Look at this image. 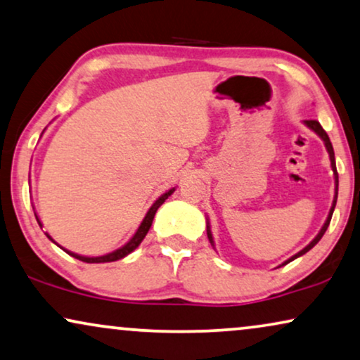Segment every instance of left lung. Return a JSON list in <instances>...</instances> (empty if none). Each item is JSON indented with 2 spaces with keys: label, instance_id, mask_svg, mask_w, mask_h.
Here are the masks:
<instances>
[{
  "label": "left lung",
  "instance_id": "8db88e82",
  "mask_svg": "<svg viewBox=\"0 0 360 360\" xmlns=\"http://www.w3.org/2000/svg\"><path fill=\"white\" fill-rule=\"evenodd\" d=\"M306 124H308V127L311 128V130H313L314 133H318V135L323 138V141H324V145H326V150H328V153H329V160H330V167H333V171H334V177H336V195H334V202H333V207H330V210H329V215H328V219H326V222H324V225H323V229H321V232L318 233V236L314 237V240L309 243L308 247H304L303 250L301 252H298L296 253L295 257H291L288 262H285L283 265H286V263H290V262H293L295 258H298V257H301V255H304L306 252H309L311 248H313L316 243H318L319 240H321V237L324 236V232L326 230H328V227H329V222H330V217H333V212H334V207H336V200H338V186H339V177H338V169H336V160H334V150H333V145H330V140H329V136H328V133H326L324 130H323V127H321L319 124V122H316V120H306L304 122ZM207 237H209V240H210V243H212L214 245V240H212V233H210V227L207 225Z\"/></svg>",
  "mask_w": 360,
  "mask_h": 360
}]
</instances>
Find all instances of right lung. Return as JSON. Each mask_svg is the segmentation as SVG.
Here are the masks:
<instances>
[{
	"instance_id": "right-lung-1",
	"label": "right lung",
	"mask_w": 360,
	"mask_h": 360,
	"mask_svg": "<svg viewBox=\"0 0 360 360\" xmlns=\"http://www.w3.org/2000/svg\"><path fill=\"white\" fill-rule=\"evenodd\" d=\"M174 193V188L172 189H169L167 191L166 194H162L160 199L156 200L155 204L151 205V209L148 210V214L145 215V219H143V222H141V225L140 227H138V230H136V233L135 236H133V238L130 242L127 243V245H123L122 248H118V250H115V252H112V253H108V255H103V257H82V255H77V253H72V252H69V250H64L69 253V255H72V257H75L77 260H82V262H85V263H105V262H115V260H120V258H123V257H127L128 253H131L133 250H135V248L140 245L141 243V240L143 238L146 237V233H148V230H150V227H151V224H153V219H155V214H156V210H158V207H160V205L165 202V200L169 198V195ZM36 219H37V215H36ZM37 222H39V219H37ZM39 225H41V222H39ZM47 236V233H46ZM51 238V236H47ZM52 240V238H51ZM54 242V240H52ZM56 243V242H54ZM62 248V247H60Z\"/></svg>"
}]
</instances>
